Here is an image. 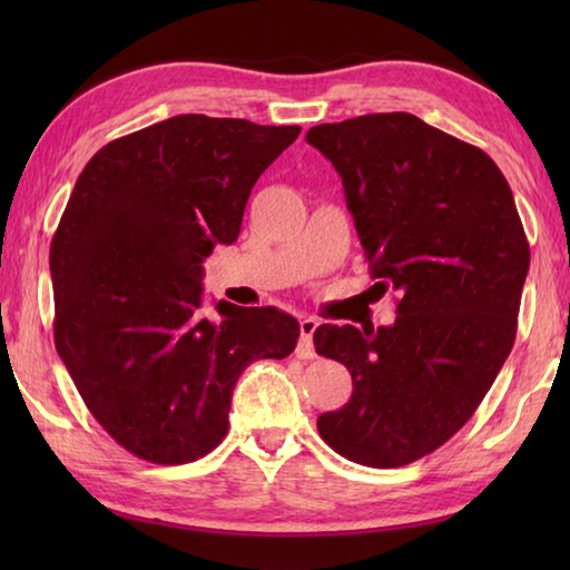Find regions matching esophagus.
Wrapping results in <instances>:
<instances>
[{
	"label": "esophagus",
	"mask_w": 570,
	"mask_h": 570,
	"mask_svg": "<svg viewBox=\"0 0 570 570\" xmlns=\"http://www.w3.org/2000/svg\"><path fill=\"white\" fill-rule=\"evenodd\" d=\"M318 328V321L316 318H304L301 321V341L296 347V355L304 357V360H313L316 357V347H313V333Z\"/></svg>",
	"instance_id": "obj_1"
}]
</instances>
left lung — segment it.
I'll use <instances>...</instances> for the list:
<instances>
[{
	"mask_svg": "<svg viewBox=\"0 0 570 570\" xmlns=\"http://www.w3.org/2000/svg\"><path fill=\"white\" fill-rule=\"evenodd\" d=\"M343 178L372 276L399 292L392 325H321L316 353L353 374L318 416L335 453L399 468L465 426L514 345L529 242L490 156L409 112L311 127Z\"/></svg>",
	"mask_w": 570,
	"mask_h": 570,
	"instance_id": "obj_1",
	"label": "left lung"
}]
</instances>
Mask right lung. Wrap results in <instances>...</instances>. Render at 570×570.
I'll return each mask as SVG.
<instances>
[{
	"label": "right lung",
	"mask_w": 570,
	"mask_h": 570,
	"mask_svg": "<svg viewBox=\"0 0 570 570\" xmlns=\"http://www.w3.org/2000/svg\"><path fill=\"white\" fill-rule=\"evenodd\" d=\"M298 131L176 115L105 144L76 180L48 257L56 350L90 414L141 460L210 453L239 374L294 353L284 311H205L203 262L237 239L254 184Z\"/></svg>",
	"instance_id": "right-lung-1"
}]
</instances>
